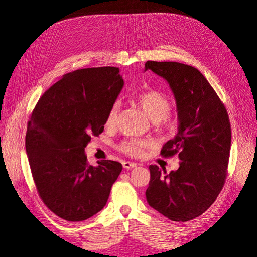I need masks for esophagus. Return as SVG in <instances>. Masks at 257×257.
Listing matches in <instances>:
<instances>
[{
  "mask_svg": "<svg viewBox=\"0 0 257 257\" xmlns=\"http://www.w3.org/2000/svg\"><path fill=\"white\" fill-rule=\"evenodd\" d=\"M122 166H123V168H124V169H128V170H129V169H133V168H135V167L137 166V165H136L135 162L123 161V162H122Z\"/></svg>",
  "mask_w": 257,
  "mask_h": 257,
  "instance_id": "obj_1",
  "label": "esophagus"
}]
</instances>
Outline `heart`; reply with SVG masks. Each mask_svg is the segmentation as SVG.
Instances as JSON below:
<instances>
[{
    "label": "heart",
    "mask_w": 257,
    "mask_h": 257,
    "mask_svg": "<svg viewBox=\"0 0 257 257\" xmlns=\"http://www.w3.org/2000/svg\"><path fill=\"white\" fill-rule=\"evenodd\" d=\"M135 101L151 121L159 123L167 122L168 114L170 113L171 110V101L162 92L157 90L141 92L138 96H136ZM119 109L120 103L118 101L113 102V105L109 109L106 117L107 127H113L114 123H116ZM148 146L149 141L145 139L129 138L123 140L119 145V150L128 156L140 157L144 154V150Z\"/></svg>",
    "instance_id": "1"
}]
</instances>
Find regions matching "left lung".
Returning <instances> with one entry per match:
<instances>
[{"label": "left lung", "mask_w": 257, "mask_h": 257, "mask_svg": "<svg viewBox=\"0 0 257 257\" xmlns=\"http://www.w3.org/2000/svg\"><path fill=\"white\" fill-rule=\"evenodd\" d=\"M165 78L178 110V133L161 149L165 158L178 155V170L150 166L147 201L169 220L187 222L214 203L224 185L231 149V123L224 103L200 70L177 62L148 61Z\"/></svg>", "instance_id": "8db88e82"}]
</instances>
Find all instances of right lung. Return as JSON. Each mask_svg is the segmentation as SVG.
Returning a JSON list of instances; mask_svg holds the SVG:
<instances>
[{"instance_id":"right-lung-1","label":"right lung","mask_w":257,"mask_h":257,"mask_svg":"<svg viewBox=\"0 0 257 257\" xmlns=\"http://www.w3.org/2000/svg\"><path fill=\"white\" fill-rule=\"evenodd\" d=\"M122 86L117 67L77 69L44 92L27 122L25 148L38 195L64 220L84 221L99 212L122 170L111 160L89 166L85 155Z\"/></svg>"}]
</instances>
